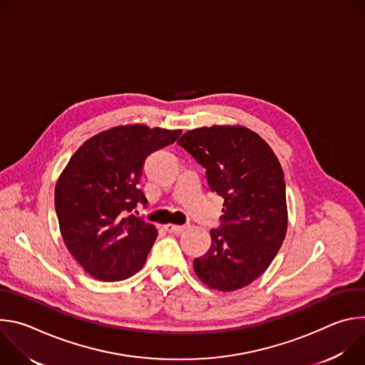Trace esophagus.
<instances>
[{
	"label": "esophagus",
	"instance_id": "34e87169",
	"mask_svg": "<svg viewBox=\"0 0 365 365\" xmlns=\"http://www.w3.org/2000/svg\"><path fill=\"white\" fill-rule=\"evenodd\" d=\"M165 228H166V231H169V232L182 234L185 230L189 228V224H186V225H173V224H168V225H165Z\"/></svg>",
	"mask_w": 365,
	"mask_h": 365
}]
</instances>
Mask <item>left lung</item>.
<instances>
[{
	"label": "left lung",
	"mask_w": 365,
	"mask_h": 365,
	"mask_svg": "<svg viewBox=\"0 0 365 365\" xmlns=\"http://www.w3.org/2000/svg\"><path fill=\"white\" fill-rule=\"evenodd\" d=\"M206 169L212 192L224 197L221 227L211 247L193 259L196 276L211 289L234 292L272 264L287 231L283 169L270 145L241 125H212L179 141Z\"/></svg>",
	"instance_id": "1"
}]
</instances>
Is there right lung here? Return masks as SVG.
<instances>
[{
  "mask_svg": "<svg viewBox=\"0 0 365 365\" xmlns=\"http://www.w3.org/2000/svg\"><path fill=\"white\" fill-rule=\"evenodd\" d=\"M180 130L120 125L86 140L55 187L65 245L82 269L102 282L135 274L158 238L153 224L135 217L147 199L138 189L148 154L176 141Z\"/></svg>",
  "mask_w": 365,
  "mask_h": 365,
  "instance_id": "1",
  "label": "right lung"
}]
</instances>
